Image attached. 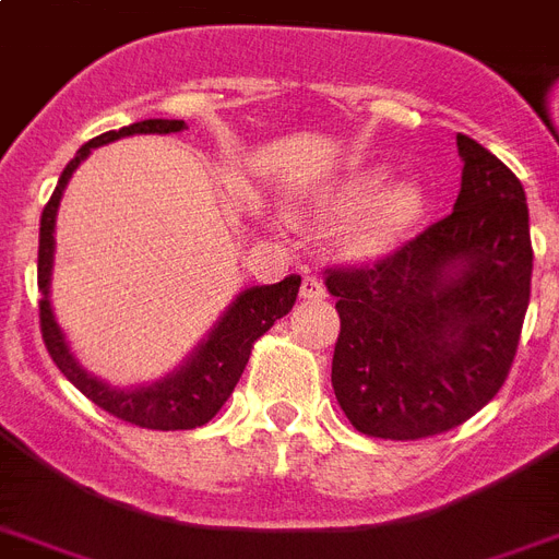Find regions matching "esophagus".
Returning a JSON list of instances; mask_svg holds the SVG:
<instances>
[{
	"mask_svg": "<svg viewBox=\"0 0 559 559\" xmlns=\"http://www.w3.org/2000/svg\"><path fill=\"white\" fill-rule=\"evenodd\" d=\"M301 298L305 301H322L324 298V284L316 275H305L301 278Z\"/></svg>",
	"mask_w": 559,
	"mask_h": 559,
	"instance_id": "esophagus-1",
	"label": "esophagus"
}]
</instances>
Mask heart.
I'll use <instances>...</instances> for the list:
<instances>
[{
  "instance_id": "obj_1",
  "label": "heart",
  "mask_w": 559,
  "mask_h": 559,
  "mask_svg": "<svg viewBox=\"0 0 559 559\" xmlns=\"http://www.w3.org/2000/svg\"><path fill=\"white\" fill-rule=\"evenodd\" d=\"M385 170H362L345 179L328 200L333 214H345L340 228L342 252L357 261H373L394 252L424 214V191L412 179L382 186Z\"/></svg>"
}]
</instances>
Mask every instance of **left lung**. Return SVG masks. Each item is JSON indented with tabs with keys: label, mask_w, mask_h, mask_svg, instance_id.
<instances>
[{
	"label": "left lung",
	"mask_w": 559,
	"mask_h": 559,
	"mask_svg": "<svg viewBox=\"0 0 559 559\" xmlns=\"http://www.w3.org/2000/svg\"><path fill=\"white\" fill-rule=\"evenodd\" d=\"M461 191L371 270H328L340 340L331 382L354 429L417 441L455 429L502 389L531 301L525 188L459 135Z\"/></svg>",
	"instance_id": "8db88e82"
}]
</instances>
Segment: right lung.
<instances>
[{
  "label": "right lung",
  "instance_id": "right-lung-1",
  "mask_svg": "<svg viewBox=\"0 0 559 559\" xmlns=\"http://www.w3.org/2000/svg\"><path fill=\"white\" fill-rule=\"evenodd\" d=\"M182 130H186V121L147 118V121H135V124L121 127V130L95 135L66 165L60 179H57L55 193L46 202L43 217H39L37 287L43 293V298H39V331H43V342H46L55 366L63 371V377L72 382L74 389L83 391L104 412L116 415L118 420H127V424L142 426V429H162V432L197 429V426L209 424L211 417L217 415L219 406L235 391L237 380H240V373H243L246 362H249L252 345L270 331L272 324L278 322L281 316H287L293 310L298 287H301V275H289V278L278 281V284L243 289L223 310V316L211 328L209 336L188 354L186 362L156 382H142V385L121 389V385H109V382L90 373L78 362L74 350L66 342V333L57 324L55 310H51L55 223L66 186H69V179L78 170V165L100 144L118 142L124 135H168L182 133Z\"/></svg>",
  "mask_w": 559,
  "mask_h": 559
}]
</instances>
